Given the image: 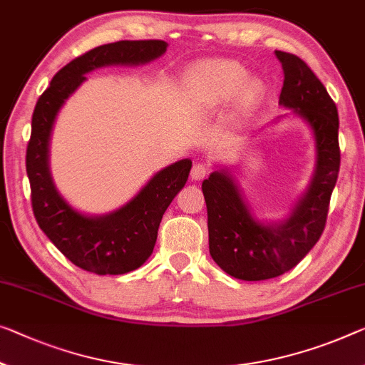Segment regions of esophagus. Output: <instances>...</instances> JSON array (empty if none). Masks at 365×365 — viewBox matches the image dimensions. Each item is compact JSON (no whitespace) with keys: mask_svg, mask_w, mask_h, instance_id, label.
<instances>
[{"mask_svg":"<svg viewBox=\"0 0 365 365\" xmlns=\"http://www.w3.org/2000/svg\"><path fill=\"white\" fill-rule=\"evenodd\" d=\"M209 173H210V170L205 163H195L192 166V170H190V178H192L194 181H200V179L209 176Z\"/></svg>","mask_w":365,"mask_h":365,"instance_id":"34e87169","label":"esophagus"}]
</instances>
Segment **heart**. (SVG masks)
Instances as JSON below:
<instances>
[{
    "instance_id": "b5f03b06",
    "label": "heart",
    "mask_w": 365,
    "mask_h": 365,
    "mask_svg": "<svg viewBox=\"0 0 365 365\" xmlns=\"http://www.w3.org/2000/svg\"><path fill=\"white\" fill-rule=\"evenodd\" d=\"M248 78V70L233 60H212L200 63L190 71L189 88L205 103H222L233 98ZM262 86L251 81L243 88L245 104H253L259 99Z\"/></svg>"
}]
</instances>
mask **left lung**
Segmentation results:
<instances>
[{"label": "left lung", "instance_id": "8db88e82", "mask_svg": "<svg viewBox=\"0 0 365 365\" xmlns=\"http://www.w3.org/2000/svg\"><path fill=\"white\" fill-rule=\"evenodd\" d=\"M276 55L284 68L279 104L295 109L313 128L317 171L292 217L279 227L261 225L251 217L227 173L217 171L204 179L210 256L227 274L241 280L279 277L304 259L327 225L339 173V119L334 101L304 60L280 50Z\"/></svg>", "mask_w": 365, "mask_h": 365}]
</instances>
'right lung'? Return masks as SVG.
<instances>
[{"mask_svg":"<svg viewBox=\"0 0 365 365\" xmlns=\"http://www.w3.org/2000/svg\"><path fill=\"white\" fill-rule=\"evenodd\" d=\"M165 50L163 41H119L88 50L58 70L34 109L26 151L34 217L61 255L98 276L130 272L148 259L161 218L186 184L192 161L182 160L165 168L120 210L91 218L73 210L53 186L48 173L50 130L65 99L86 80L85 73L104 65L145 63Z\"/></svg>","mask_w":365,"mask_h":365,"instance_id":"obj_1","label":"right lung"}]
</instances>
